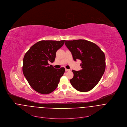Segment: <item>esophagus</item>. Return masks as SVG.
Returning <instances> with one entry per match:
<instances>
[{
    "label": "esophagus",
    "mask_w": 127,
    "mask_h": 127,
    "mask_svg": "<svg viewBox=\"0 0 127 127\" xmlns=\"http://www.w3.org/2000/svg\"><path fill=\"white\" fill-rule=\"evenodd\" d=\"M65 71H70V69H66V68H65Z\"/></svg>",
    "instance_id": "34e87169"
}]
</instances>
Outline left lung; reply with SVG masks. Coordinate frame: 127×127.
<instances>
[{
	"mask_svg": "<svg viewBox=\"0 0 127 127\" xmlns=\"http://www.w3.org/2000/svg\"><path fill=\"white\" fill-rule=\"evenodd\" d=\"M74 61H81L80 71L72 70L73 78L70 80L77 90L86 92L94 88L105 72L106 63L104 52L95 43L85 40L65 41Z\"/></svg>",
	"mask_w": 127,
	"mask_h": 127,
	"instance_id": "left-lung-1",
	"label": "left lung"
}]
</instances>
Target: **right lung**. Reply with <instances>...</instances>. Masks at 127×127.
I'll list each match as a JSON object with an SVG mask.
<instances>
[{
  "mask_svg": "<svg viewBox=\"0 0 127 127\" xmlns=\"http://www.w3.org/2000/svg\"><path fill=\"white\" fill-rule=\"evenodd\" d=\"M65 40L40 41L26 53L23 59V74L30 86L42 94H48L58 86L65 68L56 69L48 62H53L56 53Z\"/></svg>",
  "mask_w": 127,
  "mask_h": 127,
  "instance_id": "1",
  "label": "right lung"
}]
</instances>
